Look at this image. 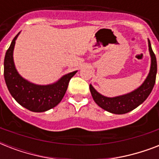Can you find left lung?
I'll list each match as a JSON object with an SVG mask.
<instances>
[{"mask_svg": "<svg viewBox=\"0 0 159 159\" xmlns=\"http://www.w3.org/2000/svg\"><path fill=\"white\" fill-rule=\"evenodd\" d=\"M148 49L151 55L150 72L144 82L135 91L120 97L110 98L98 93L92 85H90V91L93 100L100 107L111 113L121 115L133 111L134 109L138 107L148 98L154 87L156 74H157V60H156L155 54L151 48L149 40H148Z\"/></svg>", "mask_w": 159, "mask_h": 159, "instance_id": "left-lung-1", "label": "left lung"}]
</instances>
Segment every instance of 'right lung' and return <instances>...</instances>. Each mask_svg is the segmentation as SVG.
<instances>
[{"label":"right lung","mask_w":159,"mask_h":159,"mask_svg":"<svg viewBox=\"0 0 159 159\" xmlns=\"http://www.w3.org/2000/svg\"><path fill=\"white\" fill-rule=\"evenodd\" d=\"M13 39L4 60V77L9 92L19 104L34 112H43L57 106L64 97L68 83L77 71L65 75L54 84L39 86L21 77L14 64L13 50L16 38Z\"/></svg>","instance_id":"obj_1"}]
</instances>
